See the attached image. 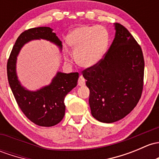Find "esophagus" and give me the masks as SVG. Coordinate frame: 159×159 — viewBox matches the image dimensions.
<instances>
[{"mask_svg": "<svg viewBox=\"0 0 159 159\" xmlns=\"http://www.w3.org/2000/svg\"><path fill=\"white\" fill-rule=\"evenodd\" d=\"M78 84L79 86H84V85H85V79L82 75H81V76L79 77V78H78Z\"/></svg>", "mask_w": 159, "mask_h": 159, "instance_id": "1", "label": "esophagus"}]
</instances>
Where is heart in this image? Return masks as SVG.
Listing matches in <instances>:
<instances>
[{
  "label": "heart",
  "mask_w": 159,
  "mask_h": 159,
  "mask_svg": "<svg viewBox=\"0 0 159 159\" xmlns=\"http://www.w3.org/2000/svg\"><path fill=\"white\" fill-rule=\"evenodd\" d=\"M67 44L74 52L75 61L83 68L96 66L107 50L110 35L103 26H81L67 36Z\"/></svg>",
  "instance_id": "b5f03b06"
}]
</instances>
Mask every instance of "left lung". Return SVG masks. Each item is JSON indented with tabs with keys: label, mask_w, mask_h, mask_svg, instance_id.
Returning <instances> with one entry per match:
<instances>
[{
	"label": "left lung",
	"mask_w": 159,
	"mask_h": 159,
	"mask_svg": "<svg viewBox=\"0 0 159 159\" xmlns=\"http://www.w3.org/2000/svg\"><path fill=\"white\" fill-rule=\"evenodd\" d=\"M111 46L96 66L82 71L90 90L91 114L98 121L110 123L123 119L141 98L144 79L143 51L131 33L115 23Z\"/></svg>",
	"instance_id": "obj_1"
}]
</instances>
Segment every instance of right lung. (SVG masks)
I'll use <instances>...</instances> for the list:
<instances>
[{"label": "right lung", "mask_w": 159, "mask_h": 159, "mask_svg": "<svg viewBox=\"0 0 159 159\" xmlns=\"http://www.w3.org/2000/svg\"><path fill=\"white\" fill-rule=\"evenodd\" d=\"M44 39L60 48L61 42L52 30L47 26L35 27L23 32L16 39L7 65V78L18 106L25 116L40 126H53L65 116L64 100L66 94L78 84V72H58L49 85L39 91H30L21 86L16 73V56L25 43L33 39Z\"/></svg>", "instance_id": "add662e5"}]
</instances>
